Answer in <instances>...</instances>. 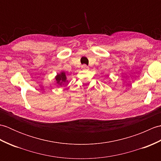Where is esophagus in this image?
Listing matches in <instances>:
<instances>
[{
	"label": "esophagus",
	"mask_w": 161,
	"mask_h": 161,
	"mask_svg": "<svg viewBox=\"0 0 161 161\" xmlns=\"http://www.w3.org/2000/svg\"><path fill=\"white\" fill-rule=\"evenodd\" d=\"M81 67H82V68H83L84 70H87V69H88V66H87L86 65H83V66H81Z\"/></svg>",
	"instance_id": "obj_1"
}]
</instances>
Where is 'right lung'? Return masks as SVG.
I'll use <instances>...</instances> for the list:
<instances>
[{"mask_svg": "<svg viewBox=\"0 0 161 161\" xmlns=\"http://www.w3.org/2000/svg\"><path fill=\"white\" fill-rule=\"evenodd\" d=\"M54 79H55L57 81V84H59V86H62L63 84L66 83L68 81V79L65 72H61L60 73L57 74Z\"/></svg>", "mask_w": 161, "mask_h": 161, "instance_id": "add662e5", "label": "right lung"}]
</instances>
